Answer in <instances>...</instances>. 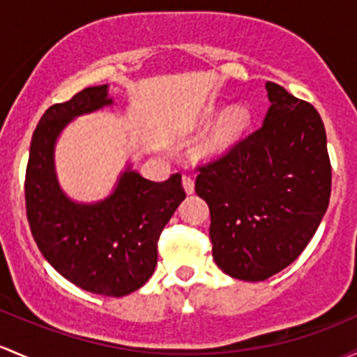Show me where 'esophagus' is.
<instances>
[{
  "label": "esophagus",
  "mask_w": 357,
  "mask_h": 357,
  "mask_svg": "<svg viewBox=\"0 0 357 357\" xmlns=\"http://www.w3.org/2000/svg\"><path fill=\"white\" fill-rule=\"evenodd\" d=\"M183 188H185V191L188 195L195 193V179L188 174L183 176Z\"/></svg>",
  "instance_id": "34e87169"
}]
</instances>
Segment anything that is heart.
<instances>
[{"label":"heart","mask_w":357,"mask_h":357,"mask_svg":"<svg viewBox=\"0 0 357 357\" xmlns=\"http://www.w3.org/2000/svg\"><path fill=\"white\" fill-rule=\"evenodd\" d=\"M218 112H220V108L217 105H208L199 115V123L208 125L210 121L217 119ZM250 123H252V112L245 105L230 107L218 116L210 130L198 140L195 152H197L198 158L203 159L218 158V155L225 154L245 135Z\"/></svg>","instance_id":"1"}]
</instances>
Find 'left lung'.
Masks as SVG:
<instances>
[{"label": "left lung", "mask_w": 357, "mask_h": 357, "mask_svg": "<svg viewBox=\"0 0 357 357\" xmlns=\"http://www.w3.org/2000/svg\"><path fill=\"white\" fill-rule=\"evenodd\" d=\"M271 103L259 130L199 167L198 197L208 203L211 254L242 281H264L291 264L319 229L332 169L319 112L266 83Z\"/></svg>", "instance_id": "1"}]
</instances>
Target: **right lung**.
Here are the masks:
<instances>
[{"label": "right lung", "instance_id": "right-lung-1", "mask_svg": "<svg viewBox=\"0 0 357 357\" xmlns=\"http://www.w3.org/2000/svg\"><path fill=\"white\" fill-rule=\"evenodd\" d=\"M112 105L101 84L47 109L30 144L25 203L35 242L59 274L86 291L125 296L154 273L160 232L186 193L179 174L149 181L132 164L100 202H74L62 191L54 162L59 135L77 116Z\"/></svg>", "mask_w": 357, "mask_h": 357}]
</instances>
